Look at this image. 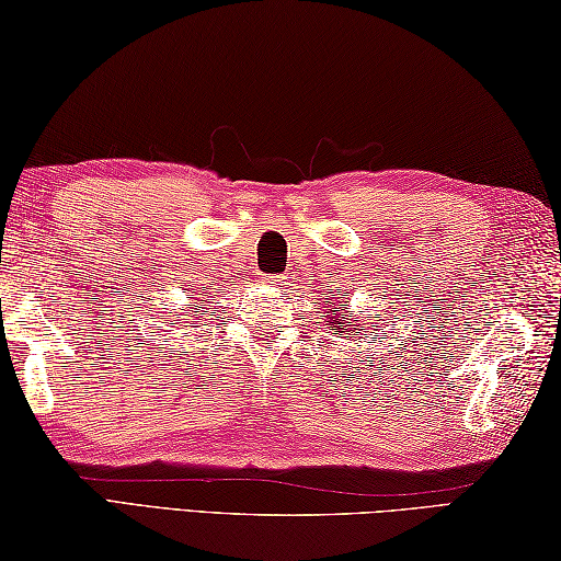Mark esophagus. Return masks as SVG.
I'll return each instance as SVG.
<instances>
[{
  "mask_svg": "<svg viewBox=\"0 0 561 561\" xmlns=\"http://www.w3.org/2000/svg\"><path fill=\"white\" fill-rule=\"evenodd\" d=\"M266 285H273V288H280V285H285V278H280V276H266Z\"/></svg>",
  "mask_w": 561,
  "mask_h": 561,
  "instance_id": "esophagus-1",
  "label": "esophagus"
}]
</instances>
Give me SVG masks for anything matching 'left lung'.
<instances>
[{"label": "left lung", "instance_id": "left-lung-1", "mask_svg": "<svg viewBox=\"0 0 561 561\" xmlns=\"http://www.w3.org/2000/svg\"><path fill=\"white\" fill-rule=\"evenodd\" d=\"M327 300H330V298H327ZM346 312H348V314L342 317V310L334 308V302H332V310H330V314H327V320H330V324L336 327V332H344V330L354 332V330H358V317L352 314V310H348V308H346ZM322 317H324V314H322ZM371 327H374V324H371Z\"/></svg>", "mask_w": 561, "mask_h": 561}]
</instances>
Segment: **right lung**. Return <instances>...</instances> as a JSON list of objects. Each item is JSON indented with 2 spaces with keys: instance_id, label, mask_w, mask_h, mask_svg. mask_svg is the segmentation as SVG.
I'll return each instance as SVG.
<instances>
[{
  "instance_id": "obj_1",
  "label": "right lung",
  "mask_w": 561,
  "mask_h": 561,
  "mask_svg": "<svg viewBox=\"0 0 561 561\" xmlns=\"http://www.w3.org/2000/svg\"><path fill=\"white\" fill-rule=\"evenodd\" d=\"M195 310H197V305H195Z\"/></svg>"
}]
</instances>
